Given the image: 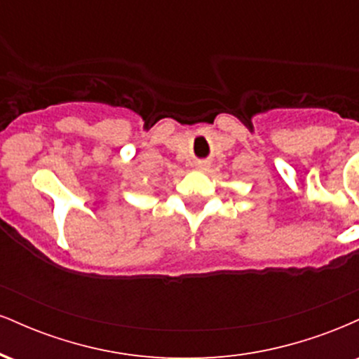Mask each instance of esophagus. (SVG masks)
<instances>
[{
  "mask_svg": "<svg viewBox=\"0 0 359 359\" xmlns=\"http://www.w3.org/2000/svg\"><path fill=\"white\" fill-rule=\"evenodd\" d=\"M196 167L199 168L201 172H208L209 167H211V162H209V160H197Z\"/></svg>",
  "mask_w": 359,
  "mask_h": 359,
  "instance_id": "obj_1",
  "label": "esophagus"
}]
</instances>
